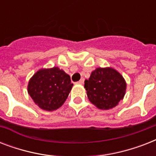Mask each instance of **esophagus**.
<instances>
[{"mask_svg": "<svg viewBox=\"0 0 156 156\" xmlns=\"http://www.w3.org/2000/svg\"><path fill=\"white\" fill-rule=\"evenodd\" d=\"M83 83H84V78H81L80 81H78V84H80V85H83Z\"/></svg>", "mask_w": 156, "mask_h": 156, "instance_id": "esophagus-1", "label": "esophagus"}]
</instances>
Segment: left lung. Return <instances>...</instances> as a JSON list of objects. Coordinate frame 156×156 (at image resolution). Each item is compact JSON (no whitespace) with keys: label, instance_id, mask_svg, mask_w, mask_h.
<instances>
[{"label":"left lung","instance_id":"8db88e82","mask_svg":"<svg viewBox=\"0 0 156 156\" xmlns=\"http://www.w3.org/2000/svg\"><path fill=\"white\" fill-rule=\"evenodd\" d=\"M84 87L91 104L102 110L115 108L124 99L126 82L118 71L112 67H98L85 81Z\"/></svg>","mask_w":156,"mask_h":156}]
</instances>
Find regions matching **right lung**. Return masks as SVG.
<instances>
[{
  "instance_id": "right-lung-1",
  "label": "right lung",
  "mask_w": 156,
  "mask_h": 156,
  "mask_svg": "<svg viewBox=\"0 0 156 156\" xmlns=\"http://www.w3.org/2000/svg\"><path fill=\"white\" fill-rule=\"evenodd\" d=\"M73 86L69 75L63 69H40L28 82L27 92L36 105L50 112L63 105Z\"/></svg>"
}]
</instances>
